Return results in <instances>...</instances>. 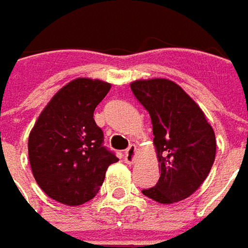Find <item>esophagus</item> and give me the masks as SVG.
I'll use <instances>...</instances> for the list:
<instances>
[{
	"instance_id": "obj_1",
	"label": "esophagus",
	"mask_w": 248,
	"mask_h": 248,
	"mask_svg": "<svg viewBox=\"0 0 248 248\" xmlns=\"http://www.w3.org/2000/svg\"><path fill=\"white\" fill-rule=\"evenodd\" d=\"M136 155H137V148H136V145H130V147L126 150V153H124V161H126V164L132 165L136 161Z\"/></svg>"
}]
</instances>
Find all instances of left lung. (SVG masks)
<instances>
[{
  "label": "left lung",
  "instance_id": "8db88e82",
  "mask_svg": "<svg viewBox=\"0 0 248 248\" xmlns=\"http://www.w3.org/2000/svg\"><path fill=\"white\" fill-rule=\"evenodd\" d=\"M135 97L151 116L159 180L143 194L159 204L190 197L210 173L217 140L205 113L187 93L169 79L130 83Z\"/></svg>",
  "mask_w": 248,
  "mask_h": 248
}]
</instances>
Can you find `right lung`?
Returning a JSON list of instances; mask_svg holds the SVG:
<instances>
[{
  "label": "right lung",
  "instance_id": "add662e5",
  "mask_svg": "<svg viewBox=\"0 0 248 248\" xmlns=\"http://www.w3.org/2000/svg\"><path fill=\"white\" fill-rule=\"evenodd\" d=\"M111 83L78 78L54 94L29 135V162L40 188L61 204L76 207L98 193L111 164L94 109Z\"/></svg>",
  "mask_w": 248,
  "mask_h": 248
}]
</instances>
